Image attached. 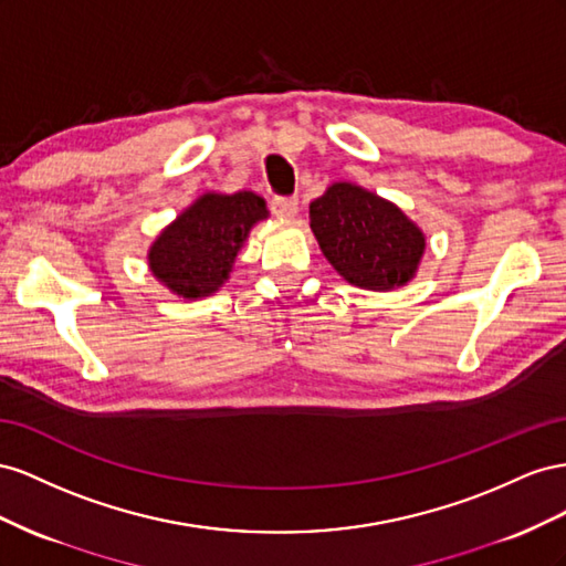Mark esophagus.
I'll return each mask as SVG.
<instances>
[{
	"label": "esophagus",
	"mask_w": 566,
	"mask_h": 566,
	"mask_svg": "<svg viewBox=\"0 0 566 566\" xmlns=\"http://www.w3.org/2000/svg\"><path fill=\"white\" fill-rule=\"evenodd\" d=\"M270 211L282 220H294L298 216V199H272Z\"/></svg>",
	"instance_id": "esophagus-1"
}]
</instances>
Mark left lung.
<instances>
[{"label":"left lung","mask_w":566,"mask_h":566,"mask_svg":"<svg viewBox=\"0 0 566 566\" xmlns=\"http://www.w3.org/2000/svg\"><path fill=\"white\" fill-rule=\"evenodd\" d=\"M311 230L329 265L367 292L406 286L427 249L417 222L396 203L353 182H334L311 203Z\"/></svg>","instance_id":"obj_1"}]
</instances>
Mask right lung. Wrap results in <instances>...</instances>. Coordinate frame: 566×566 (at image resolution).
I'll return each instance as SVG.
<instances>
[{
  "label": "right lung",
  "mask_w": 566,
  "mask_h": 566,
  "mask_svg": "<svg viewBox=\"0 0 566 566\" xmlns=\"http://www.w3.org/2000/svg\"><path fill=\"white\" fill-rule=\"evenodd\" d=\"M268 216L255 191H206L158 232L147 253L149 270L177 296H213L230 280L251 230Z\"/></svg>",
  "instance_id": "right-lung-1"
}]
</instances>
